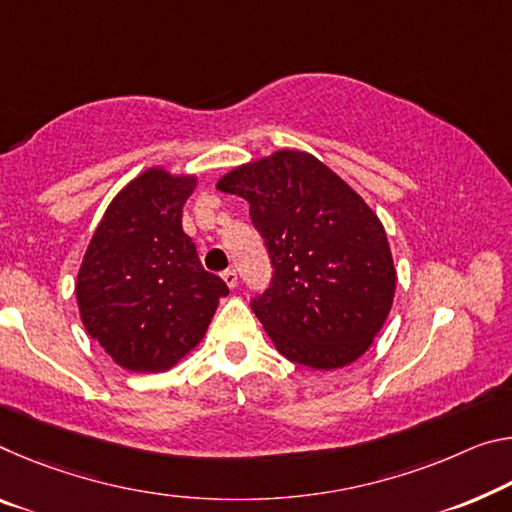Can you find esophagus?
<instances>
[{
    "instance_id": "34e87169",
    "label": "esophagus",
    "mask_w": 512,
    "mask_h": 512,
    "mask_svg": "<svg viewBox=\"0 0 512 512\" xmlns=\"http://www.w3.org/2000/svg\"><path fill=\"white\" fill-rule=\"evenodd\" d=\"M223 280H225L227 287L234 289V287H237V282H239V275L234 269H227V271H223Z\"/></svg>"
}]
</instances>
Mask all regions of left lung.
Wrapping results in <instances>:
<instances>
[{
    "mask_svg": "<svg viewBox=\"0 0 512 512\" xmlns=\"http://www.w3.org/2000/svg\"><path fill=\"white\" fill-rule=\"evenodd\" d=\"M218 189L248 200L269 250V289L250 307L278 351L312 369L358 360L383 328L396 287L387 234L367 202L296 150L232 170Z\"/></svg>",
    "mask_w": 512,
    "mask_h": 512,
    "instance_id": "left-lung-1",
    "label": "left lung"
}]
</instances>
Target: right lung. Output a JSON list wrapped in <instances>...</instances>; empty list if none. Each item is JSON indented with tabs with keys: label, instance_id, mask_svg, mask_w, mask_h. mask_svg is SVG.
<instances>
[{
	"label": "right lung",
	"instance_id": "obj_1",
	"mask_svg": "<svg viewBox=\"0 0 512 512\" xmlns=\"http://www.w3.org/2000/svg\"><path fill=\"white\" fill-rule=\"evenodd\" d=\"M196 180L161 168L129 182L104 214L77 275L88 335L120 367L164 371L196 346L230 294L182 230Z\"/></svg>",
	"mask_w": 512,
	"mask_h": 512
}]
</instances>
